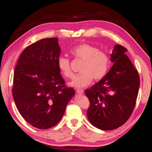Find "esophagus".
<instances>
[{"instance_id": "esophagus-1", "label": "esophagus", "mask_w": 152, "mask_h": 152, "mask_svg": "<svg viewBox=\"0 0 152 152\" xmlns=\"http://www.w3.org/2000/svg\"><path fill=\"white\" fill-rule=\"evenodd\" d=\"M76 93L78 94L82 95V94H84V90H81V89H78V90H76Z\"/></svg>"}]
</instances>
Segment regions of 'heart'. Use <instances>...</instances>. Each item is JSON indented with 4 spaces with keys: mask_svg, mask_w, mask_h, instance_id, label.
Returning a JSON list of instances; mask_svg holds the SVG:
<instances>
[{
    "mask_svg": "<svg viewBox=\"0 0 152 152\" xmlns=\"http://www.w3.org/2000/svg\"><path fill=\"white\" fill-rule=\"evenodd\" d=\"M70 53L74 58L83 61L80 68V72L70 83V86L76 88H84L91 84L93 79L99 81L107 72L109 60L107 55L97 47L88 43H82L74 46ZM57 66L61 73L65 78H73L71 64L69 59L63 56L58 58Z\"/></svg>",
    "mask_w": 152,
    "mask_h": 152,
    "instance_id": "heart-1",
    "label": "heart"
}]
</instances>
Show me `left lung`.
<instances>
[{
	"mask_svg": "<svg viewBox=\"0 0 152 152\" xmlns=\"http://www.w3.org/2000/svg\"><path fill=\"white\" fill-rule=\"evenodd\" d=\"M126 51L125 47L115 45L111 55L114 64L102 80L85 91L90 103L88 120L101 130H111L123 125L134 109L140 77Z\"/></svg>",
	"mask_w": 152,
	"mask_h": 152,
	"instance_id": "8db88e82",
	"label": "left lung"
}]
</instances>
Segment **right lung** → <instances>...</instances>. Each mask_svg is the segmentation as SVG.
<instances>
[{"label": "right lung", "mask_w": 152, "mask_h": 152, "mask_svg": "<svg viewBox=\"0 0 152 152\" xmlns=\"http://www.w3.org/2000/svg\"><path fill=\"white\" fill-rule=\"evenodd\" d=\"M58 38L42 39L23 50L15 68L12 96L26 122L39 129L57 124L75 92L61 75Z\"/></svg>", "instance_id": "right-lung-1"}]
</instances>
